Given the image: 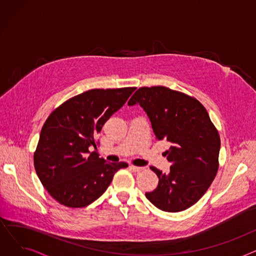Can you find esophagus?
Segmentation results:
<instances>
[{
  "label": "esophagus",
  "mask_w": 256,
  "mask_h": 256,
  "mask_svg": "<svg viewBox=\"0 0 256 256\" xmlns=\"http://www.w3.org/2000/svg\"><path fill=\"white\" fill-rule=\"evenodd\" d=\"M130 168L132 171H135V172H140V171H142V170L144 169L143 167H138V166H134V165H130Z\"/></svg>",
  "instance_id": "obj_1"
}]
</instances>
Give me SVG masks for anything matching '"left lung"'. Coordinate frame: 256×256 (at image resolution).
I'll use <instances>...</instances> for the list:
<instances>
[{"mask_svg": "<svg viewBox=\"0 0 256 256\" xmlns=\"http://www.w3.org/2000/svg\"><path fill=\"white\" fill-rule=\"evenodd\" d=\"M140 104L148 116L156 140L169 143L164 152L170 172L150 169L158 184L146 198L158 208L178 212L204 195L219 168L220 136L206 108L196 98L164 86L141 87L128 102Z\"/></svg>", "mask_w": 256, "mask_h": 256, "instance_id": "obj_1", "label": "left lung"}]
</instances>
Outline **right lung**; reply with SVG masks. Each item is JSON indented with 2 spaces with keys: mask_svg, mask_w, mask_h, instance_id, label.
Masks as SVG:
<instances>
[{
  "mask_svg": "<svg viewBox=\"0 0 256 256\" xmlns=\"http://www.w3.org/2000/svg\"><path fill=\"white\" fill-rule=\"evenodd\" d=\"M135 87L91 89L63 102L46 120L34 152L37 176L60 204L84 208L102 196L114 174L128 165L109 163L89 147Z\"/></svg>",
  "mask_w": 256,
  "mask_h": 256,
  "instance_id": "obj_1",
  "label": "right lung"
}]
</instances>
